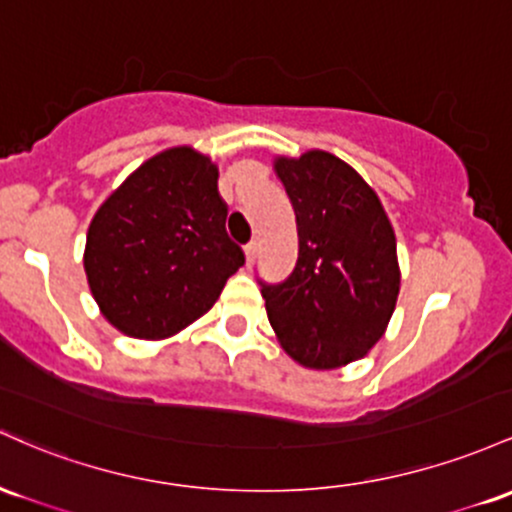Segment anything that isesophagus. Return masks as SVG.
I'll return each instance as SVG.
<instances>
[{"instance_id": "34e87169", "label": "esophagus", "mask_w": 512, "mask_h": 512, "mask_svg": "<svg viewBox=\"0 0 512 512\" xmlns=\"http://www.w3.org/2000/svg\"><path fill=\"white\" fill-rule=\"evenodd\" d=\"M244 254H246V266H251V263H254L256 254H258V244H256V241H249V244L244 246Z\"/></svg>"}]
</instances>
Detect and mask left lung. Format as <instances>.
Returning a JSON list of instances; mask_svg holds the SVG:
<instances>
[{
  "label": "left lung",
  "mask_w": 512,
  "mask_h": 512,
  "mask_svg": "<svg viewBox=\"0 0 512 512\" xmlns=\"http://www.w3.org/2000/svg\"><path fill=\"white\" fill-rule=\"evenodd\" d=\"M300 251L283 283H261L268 321L292 360L312 370L363 358L387 329L399 297L392 222L363 176L312 149L278 157Z\"/></svg>",
  "instance_id": "1"
}]
</instances>
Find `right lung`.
<instances>
[{"label":"right lung","instance_id":"right-lung-1","mask_svg":"<svg viewBox=\"0 0 512 512\" xmlns=\"http://www.w3.org/2000/svg\"><path fill=\"white\" fill-rule=\"evenodd\" d=\"M217 166L193 147L154 154L96 210L84 271L101 314L132 338H169L217 302L244 251L227 237Z\"/></svg>","mask_w":512,"mask_h":512}]
</instances>
